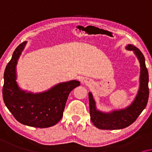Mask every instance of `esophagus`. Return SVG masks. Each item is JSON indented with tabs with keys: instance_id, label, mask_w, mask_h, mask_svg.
Returning <instances> with one entry per match:
<instances>
[{
	"instance_id": "34e87169",
	"label": "esophagus",
	"mask_w": 152,
	"mask_h": 152,
	"mask_svg": "<svg viewBox=\"0 0 152 152\" xmlns=\"http://www.w3.org/2000/svg\"><path fill=\"white\" fill-rule=\"evenodd\" d=\"M85 83H86V84H88V83H90V80H88V79H86V80H84V81H83Z\"/></svg>"
}]
</instances>
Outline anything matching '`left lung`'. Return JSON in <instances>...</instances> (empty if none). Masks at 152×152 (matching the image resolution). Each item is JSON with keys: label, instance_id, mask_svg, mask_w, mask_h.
Segmentation results:
<instances>
[{"label": "left lung", "instance_id": "8db88e82", "mask_svg": "<svg viewBox=\"0 0 152 152\" xmlns=\"http://www.w3.org/2000/svg\"><path fill=\"white\" fill-rule=\"evenodd\" d=\"M126 48L134 52L140 64L138 92L130 106L124 109L113 110L110 113H104L97 110L92 93L89 92L90 120L98 129L115 130L126 128L136 120L147 104L149 99V74L145 65V57L142 52L132 44H128Z\"/></svg>", "mask_w": 152, "mask_h": 152}]
</instances>
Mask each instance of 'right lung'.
<instances>
[{
	"mask_svg": "<svg viewBox=\"0 0 152 152\" xmlns=\"http://www.w3.org/2000/svg\"><path fill=\"white\" fill-rule=\"evenodd\" d=\"M26 43L24 42L17 46L6 66L3 100L18 122L26 126L48 128L61 120L69 94L80 83L76 80L60 83L47 91L36 94L20 89L16 80V66Z\"/></svg>",
	"mask_w": 152,
	"mask_h": 152,
	"instance_id": "obj_1",
	"label": "right lung"
}]
</instances>
